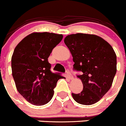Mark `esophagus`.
<instances>
[{
	"mask_svg": "<svg viewBox=\"0 0 126 126\" xmlns=\"http://www.w3.org/2000/svg\"><path fill=\"white\" fill-rule=\"evenodd\" d=\"M66 77H67V78H68L69 79H73V76H72V75L71 74V71H70V70H69V69H67Z\"/></svg>",
	"mask_w": 126,
	"mask_h": 126,
	"instance_id": "esophagus-1",
	"label": "esophagus"
}]
</instances>
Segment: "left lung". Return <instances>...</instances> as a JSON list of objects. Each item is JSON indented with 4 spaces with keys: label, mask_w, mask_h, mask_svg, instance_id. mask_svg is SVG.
Wrapping results in <instances>:
<instances>
[{
    "label": "left lung",
    "mask_w": 126,
    "mask_h": 126,
    "mask_svg": "<svg viewBox=\"0 0 126 126\" xmlns=\"http://www.w3.org/2000/svg\"><path fill=\"white\" fill-rule=\"evenodd\" d=\"M64 43L71 51L74 70L80 72L83 89L72 93L79 104L92 105L110 89L117 71V57L112 46L97 35L77 33L69 35Z\"/></svg>",
    "instance_id": "1"
}]
</instances>
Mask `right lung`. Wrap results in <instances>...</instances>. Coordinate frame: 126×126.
I'll return each mask as SVG.
<instances>
[{"instance_id":"1","label":"right lung","mask_w":126,"mask_h":126,"mask_svg":"<svg viewBox=\"0 0 126 126\" xmlns=\"http://www.w3.org/2000/svg\"><path fill=\"white\" fill-rule=\"evenodd\" d=\"M63 36L49 32L32 33L16 46L11 60L12 76L18 92L29 102L42 106L54 95L60 73L50 71L48 57Z\"/></svg>"}]
</instances>
